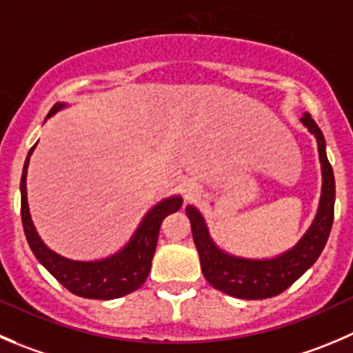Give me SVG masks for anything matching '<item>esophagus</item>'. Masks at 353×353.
<instances>
[{"label": "esophagus", "instance_id": "1", "mask_svg": "<svg viewBox=\"0 0 353 353\" xmlns=\"http://www.w3.org/2000/svg\"><path fill=\"white\" fill-rule=\"evenodd\" d=\"M198 196H200V191H198L196 184L188 183L186 186H184V198H186L188 201H193V200H196Z\"/></svg>", "mask_w": 353, "mask_h": 353}]
</instances>
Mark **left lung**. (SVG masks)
<instances>
[{
    "label": "left lung",
    "mask_w": 353,
    "mask_h": 353,
    "mask_svg": "<svg viewBox=\"0 0 353 353\" xmlns=\"http://www.w3.org/2000/svg\"><path fill=\"white\" fill-rule=\"evenodd\" d=\"M300 121L316 136L323 170V191L316 219L310 224L309 231L292 250L274 259L262 260L229 255L210 238L203 215L193 205L186 207L205 279L225 295L243 300L271 299L279 295L319 259L326 245L334 217V174L326 157V141L319 125L310 117L309 112H305Z\"/></svg>",
    "instance_id": "8db88e82"
}]
</instances>
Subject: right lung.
Instances as JSON below:
<instances>
[{
    "instance_id": "right-lung-1",
    "label": "right lung",
    "mask_w": 353,
    "mask_h": 353,
    "mask_svg": "<svg viewBox=\"0 0 353 353\" xmlns=\"http://www.w3.org/2000/svg\"><path fill=\"white\" fill-rule=\"evenodd\" d=\"M63 107L65 103H57L50 110L48 117L57 114ZM34 148H36V145L30 148L26 163H23L22 179H20V196H22L20 212H22V224L27 243H29L36 259L43 263L48 272L61 286H65L68 292L77 296L94 300H114L136 292L150 274L162 221L169 214L179 210L181 205H183V198L170 196L157 203L143 217L141 224L138 225L128 245L114 255L101 260H90V262L67 259V256L58 255L44 245L43 239L37 234L36 228H34L32 219H30L26 179L27 167H29V160Z\"/></svg>"
}]
</instances>
